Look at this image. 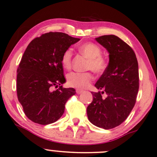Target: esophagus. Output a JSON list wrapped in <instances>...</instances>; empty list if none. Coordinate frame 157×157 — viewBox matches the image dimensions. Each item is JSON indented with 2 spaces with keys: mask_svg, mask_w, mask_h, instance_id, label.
Returning a JSON list of instances; mask_svg holds the SVG:
<instances>
[{
  "mask_svg": "<svg viewBox=\"0 0 157 157\" xmlns=\"http://www.w3.org/2000/svg\"><path fill=\"white\" fill-rule=\"evenodd\" d=\"M76 93H77V94H80V93H83V90H80V89H76Z\"/></svg>",
  "mask_w": 157,
  "mask_h": 157,
  "instance_id": "1",
  "label": "esophagus"
}]
</instances>
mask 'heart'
<instances>
[{"instance_id": "1", "label": "heart", "mask_w": 157, "mask_h": 157, "mask_svg": "<svg viewBox=\"0 0 157 157\" xmlns=\"http://www.w3.org/2000/svg\"><path fill=\"white\" fill-rule=\"evenodd\" d=\"M79 51L88 58L87 69H92L96 73H102L106 69V61L101 56V48L93 43H86L78 48ZM72 50L68 48L63 53L61 57V64L66 69L72 67ZM67 83L69 86L77 88H85L89 86L94 78L91 72H72L67 75Z\"/></svg>"}]
</instances>
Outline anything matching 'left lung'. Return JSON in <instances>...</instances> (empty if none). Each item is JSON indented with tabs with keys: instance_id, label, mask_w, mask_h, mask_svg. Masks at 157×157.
Instances as JSON below:
<instances>
[{
	"instance_id": "1",
	"label": "left lung",
	"mask_w": 157,
	"mask_h": 157,
	"mask_svg": "<svg viewBox=\"0 0 157 157\" xmlns=\"http://www.w3.org/2000/svg\"><path fill=\"white\" fill-rule=\"evenodd\" d=\"M96 40L109 52V64L95 86L101 93L92 92L87 108L88 120L98 128L109 130L126 120L135 106L139 88L138 64L130 45L114 35ZM105 93L106 98L101 96Z\"/></svg>"
}]
</instances>
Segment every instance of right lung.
Listing matches in <instances>:
<instances>
[{
  "instance_id": "1",
  "label": "right lung",
  "mask_w": 157,
  "mask_h": 157,
  "mask_svg": "<svg viewBox=\"0 0 157 157\" xmlns=\"http://www.w3.org/2000/svg\"><path fill=\"white\" fill-rule=\"evenodd\" d=\"M80 40L51 32L33 40L26 48L17 69V92L24 112L33 122L43 125L56 122L68 99L76 93L74 88L61 85L66 82L61 57Z\"/></svg>"
}]
</instances>
